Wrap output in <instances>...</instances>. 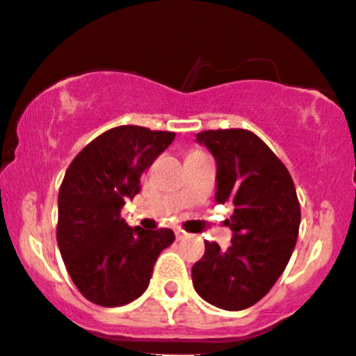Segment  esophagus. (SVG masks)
Listing matches in <instances>:
<instances>
[{"instance_id":"esophagus-1","label":"esophagus","mask_w":356,"mask_h":356,"mask_svg":"<svg viewBox=\"0 0 356 356\" xmlns=\"http://www.w3.org/2000/svg\"><path fill=\"white\" fill-rule=\"evenodd\" d=\"M175 238H177V239H184L186 234H184V232H181V231H175Z\"/></svg>"}]
</instances>
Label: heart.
Segmentation results:
<instances>
[{
  "mask_svg": "<svg viewBox=\"0 0 356 356\" xmlns=\"http://www.w3.org/2000/svg\"><path fill=\"white\" fill-rule=\"evenodd\" d=\"M193 153H195V152H193Z\"/></svg>",
  "mask_w": 356,
  "mask_h": 356,
  "instance_id": "heart-1",
  "label": "heart"
}]
</instances>
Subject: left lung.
I'll return each mask as SVG.
<instances>
[{
    "mask_svg": "<svg viewBox=\"0 0 356 356\" xmlns=\"http://www.w3.org/2000/svg\"><path fill=\"white\" fill-rule=\"evenodd\" d=\"M196 143L217 163V203H232L227 225L231 246L204 241L193 265L196 293L222 310H245L260 301L288 265L301 210L288 168L253 132L245 129L203 131Z\"/></svg>",
    "mask_w": 356,
    "mask_h": 356,
    "instance_id": "obj_1",
    "label": "left lung"
}]
</instances>
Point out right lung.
I'll return each mask as SVG.
<instances>
[{"mask_svg": "<svg viewBox=\"0 0 356 356\" xmlns=\"http://www.w3.org/2000/svg\"><path fill=\"white\" fill-rule=\"evenodd\" d=\"M174 138V132L120 125L89 143L65 172L56 241L72 281L92 303L113 308L138 300L158 254L174 243L170 229L145 231L120 218L125 200L141 189L143 172Z\"/></svg>", "mask_w": 356, "mask_h": 356, "instance_id": "obj_1", "label": "right lung"}]
</instances>
